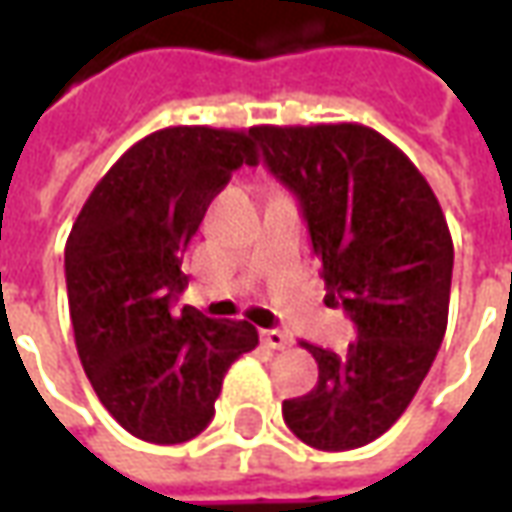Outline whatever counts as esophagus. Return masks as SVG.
<instances>
[{
	"instance_id": "1",
	"label": "esophagus",
	"mask_w": 512,
	"mask_h": 512,
	"mask_svg": "<svg viewBox=\"0 0 512 512\" xmlns=\"http://www.w3.org/2000/svg\"><path fill=\"white\" fill-rule=\"evenodd\" d=\"M260 337H263V345L274 348V351H282L290 345V334L282 332V329H266Z\"/></svg>"
}]
</instances>
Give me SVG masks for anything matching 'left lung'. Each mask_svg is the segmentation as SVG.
Listing matches in <instances>:
<instances>
[{"label": "left lung", "mask_w": 512, "mask_h": 512, "mask_svg": "<svg viewBox=\"0 0 512 512\" xmlns=\"http://www.w3.org/2000/svg\"><path fill=\"white\" fill-rule=\"evenodd\" d=\"M268 169L299 197L326 299L356 340L343 354L304 343L312 392L282 403L304 444L343 452L395 425L436 359L450 312L452 235L411 158L362 123L257 126Z\"/></svg>", "instance_id": "8db88e82"}]
</instances>
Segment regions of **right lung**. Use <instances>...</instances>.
<instances>
[{
    "label": "right lung",
    "mask_w": 512,
    "mask_h": 512,
    "mask_svg": "<svg viewBox=\"0 0 512 512\" xmlns=\"http://www.w3.org/2000/svg\"><path fill=\"white\" fill-rule=\"evenodd\" d=\"M241 164H257L255 128L153 131L95 183L65 244L84 373L120 428L150 444L208 428L230 365L257 348L249 321L172 307L189 282L183 252Z\"/></svg>",
    "instance_id": "obj_1"
}]
</instances>
